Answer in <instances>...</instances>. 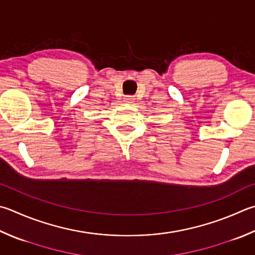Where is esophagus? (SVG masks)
<instances>
[{"label": "esophagus", "instance_id": "1", "mask_svg": "<svg viewBox=\"0 0 255 255\" xmlns=\"http://www.w3.org/2000/svg\"><path fill=\"white\" fill-rule=\"evenodd\" d=\"M124 101L126 104H129V105L133 104V103H135V97H133V96H127V97H125V98H124Z\"/></svg>", "mask_w": 255, "mask_h": 255}]
</instances>
